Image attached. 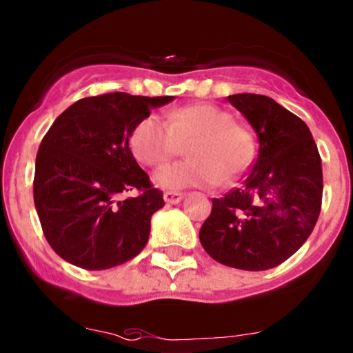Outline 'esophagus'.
<instances>
[{
    "mask_svg": "<svg viewBox=\"0 0 353 353\" xmlns=\"http://www.w3.org/2000/svg\"><path fill=\"white\" fill-rule=\"evenodd\" d=\"M184 198L183 192H177V191H165L164 192V201L167 205H177L181 203V199Z\"/></svg>",
    "mask_w": 353,
    "mask_h": 353,
    "instance_id": "obj_1",
    "label": "esophagus"
}]
</instances>
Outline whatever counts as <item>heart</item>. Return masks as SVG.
<instances>
[{"label":"heart","instance_id":"heart-1","mask_svg":"<svg viewBox=\"0 0 353 353\" xmlns=\"http://www.w3.org/2000/svg\"><path fill=\"white\" fill-rule=\"evenodd\" d=\"M186 147L188 161L159 169L155 186L184 189L232 183L247 169L254 154L250 133L230 121L226 111L213 105H188L169 111L165 121L147 114L130 135V150L148 167L162 165Z\"/></svg>","mask_w":353,"mask_h":353}]
</instances>
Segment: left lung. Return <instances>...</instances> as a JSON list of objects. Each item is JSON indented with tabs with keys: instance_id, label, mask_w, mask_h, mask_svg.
<instances>
[{
	"instance_id": "8db88e82",
	"label": "left lung",
	"mask_w": 353,
	"mask_h": 353,
	"mask_svg": "<svg viewBox=\"0 0 353 353\" xmlns=\"http://www.w3.org/2000/svg\"><path fill=\"white\" fill-rule=\"evenodd\" d=\"M228 103L257 133V161L242 186L213 199L199 242L220 264L267 270L288 261L316 225L321 159L307 125L272 98L242 92Z\"/></svg>"
}]
</instances>
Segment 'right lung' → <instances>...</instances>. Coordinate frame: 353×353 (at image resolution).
Here are the masks:
<instances>
[{
  "label": "right lung",
  "instance_id": "1",
  "mask_svg": "<svg viewBox=\"0 0 353 353\" xmlns=\"http://www.w3.org/2000/svg\"><path fill=\"white\" fill-rule=\"evenodd\" d=\"M174 96L128 92L84 98L55 118L37 152L33 201L55 254L88 270L139 255L150 218L165 205L130 150V135L150 110ZM137 188V199L121 194Z\"/></svg>",
  "mask_w": 353,
  "mask_h": 353
}]
</instances>
